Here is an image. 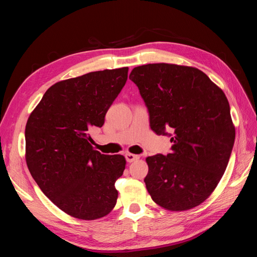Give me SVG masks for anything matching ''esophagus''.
<instances>
[{"label": "esophagus", "mask_w": 257, "mask_h": 257, "mask_svg": "<svg viewBox=\"0 0 257 257\" xmlns=\"http://www.w3.org/2000/svg\"><path fill=\"white\" fill-rule=\"evenodd\" d=\"M125 159L128 163H132V162H135L137 160H139V155H135V154H132V153H126L125 154Z\"/></svg>", "instance_id": "1"}]
</instances>
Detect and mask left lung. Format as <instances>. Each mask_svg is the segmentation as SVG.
I'll return each instance as SVG.
<instances>
[{
  "instance_id": "8db88e82",
  "label": "left lung",
  "mask_w": 257,
  "mask_h": 257,
  "mask_svg": "<svg viewBox=\"0 0 257 257\" xmlns=\"http://www.w3.org/2000/svg\"><path fill=\"white\" fill-rule=\"evenodd\" d=\"M139 89L158 135L173 133L172 152L148 157L146 188L155 204L185 211L211 195L235 142L229 104L221 88L196 67L154 63L135 67Z\"/></svg>"
}]
</instances>
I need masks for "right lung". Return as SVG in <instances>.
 Here are the masks:
<instances>
[{
  "label": "right lung",
  "mask_w": 257,
  "mask_h": 257,
  "mask_svg": "<svg viewBox=\"0 0 257 257\" xmlns=\"http://www.w3.org/2000/svg\"><path fill=\"white\" fill-rule=\"evenodd\" d=\"M128 67L62 80L46 91L26 125V161L43 193L68 215L96 220L114 208L123 155L94 150L90 136L127 80Z\"/></svg>",
  "instance_id": "add662e5"
}]
</instances>
